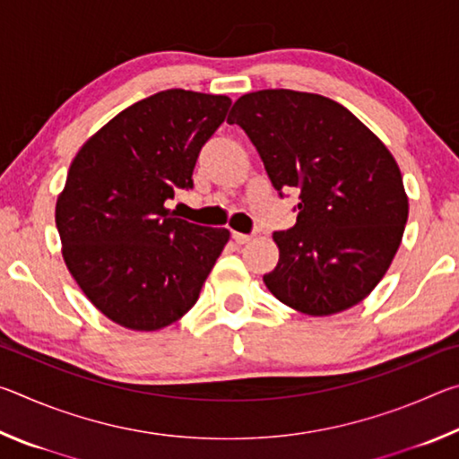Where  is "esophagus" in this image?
Listing matches in <instances>:
<instances>
[{"label": "esophagus", "instance_id": "1", "mask_svg": "<svg viewBox=\"0 0 459 459\" xmlns=\"http://www.w3.org/2000/svg\"><path fill=\"white\" fill-rule=\"evenodd\" d=\"M232 238H235L237 245H245L248 240H253L251 235H243V232H232Z\"/></svg>", "mask_w": 459, "mask_h": 459}]
</instances>
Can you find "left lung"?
<instances>
[{"mask_svg": "<svg viewBox=\"0 0 459 459\" xmlns=\"http://www.w3.org/2000/svg\"><path fill=\"white\" fill-rule=\"evenodd\" d=\"M227 121L245 129L279 194L299 192L295 227L273 232L279 263L263 275L267 290L307 316L360 304L391 267L409 216L393 153L346 107L314 92H248Z\"/></svg>", "mask_w": 459, "mask_h": 459, "instance_id": "8db88e82", "label": "left lung"}]
</instances>
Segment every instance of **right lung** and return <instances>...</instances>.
I'll return each mask as SVG.
<instances>
[{
	"label": "right lung",
	"instance_id": "add662e5",
	"mask_svg": "<svg viewBox=\"0 0 459 459\" xmlns=\"http://www.w3.org/2000/svg\"><path fill=\"white\" fill-rule=\"evenodd\" d=\"M230 107L224 95L155 92L100 127L68 169L56 200L62 257L108 320L135 332L174 324L196 304L230 232L166 208L192 188L198 153Z\"/></svg>",
	"mask_w": 459,
	"mask_h": 459
}]
</instances>
